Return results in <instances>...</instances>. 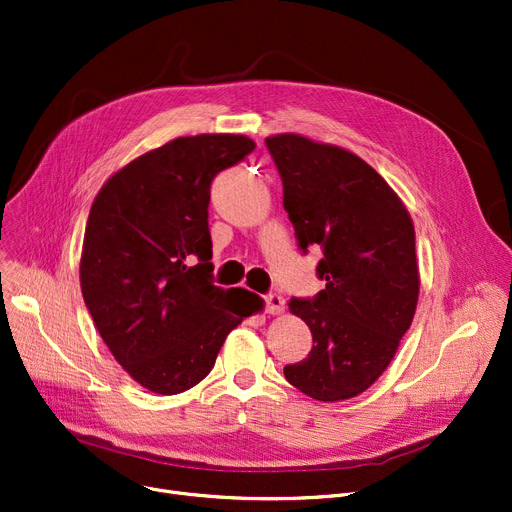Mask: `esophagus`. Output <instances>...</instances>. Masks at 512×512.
Listing matches in <instances>:
<instances>
[{
	"label": "esophagus",
	"mask_w": 512,
	"mask_h": 512,
	"mask_svg": "<svg viewBox=\"0 0 512 512\" xmlns=\"http://www.w3.org/2000/svg\"><path fill=\"white\" fill-rule=\"evenodd\" d=\"M264 309L268 313H281L285 309V299L279 295V293H266L264 295Z\"/></svg>",
	"instance_id": "obj_1"
}]
</instances>
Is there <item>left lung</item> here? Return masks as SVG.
<instances>
[{
  "instance_id": "1",
  "label": "left lung",
  "mask_w": 512,
  "mask_h": 512,
  "mask_svg": "<svg viewBox=\"0 0 512 512\" xmlns=\"http://www.w3.org/2000/svg\"><path fill=\"white\" fill-rule=\"evenodd\" d=\"M283 180V205L303 254L326 287L291 297L289 309L311 330L309 355L285 367L305 396L338 402L363 393L391 363L418 301L412 219L387 182L359 155L277 135L266 141Z\"/></svg>"
}]
</instances>
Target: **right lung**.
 Here are the masks:
<instances>
[{
	"label": "right lung",
	"instance_id": "1",
	"mask_svg": "<svg viewBox=\"0 0 512 512\" xmlns=\"http://www.w3.org/2000/svg\"><path fill=\"white\" fill-rule=\"evenodd\" d=\"M254 147L242 135L174 139L116 172L92 205L84 301L114 359L149 391L172 396L205 379L227 334L260 307L254 295L225 310L231 291L213 285L209 262L211 182Z\"/></svg>",
	"mask_w": 512,
	"mask_h": 512
}]
</instances>
